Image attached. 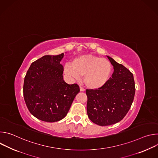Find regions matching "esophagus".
I'll use <instances>...</instances> for the list:
<instances>
[{
    "label": "esophagus",
    "mask_w": 158,
    "mask_h": 158,
    "mask_svg": "<svg viewBox=\"0 0 158 158\" xmlns=\"http://www.w3.org/2000/svg\"><path fill=\"white\" fill-rule=\"evenodd\" d=\"M80 91H82V92H84V91H85V89H84V88H83L82 87L80 86Z\"/></svg>",
    "instance_id": "34e87169"
}]
</instances>
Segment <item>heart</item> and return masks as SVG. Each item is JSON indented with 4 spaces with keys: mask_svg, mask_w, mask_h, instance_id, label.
<instances>
[{
    "mask_svg": "<svg viewBox=\"0 0 158 158\" xmlns=\"http://www.w3.org/2000/svg\"><path fill=\"white\" fill-rule=\"evenodd\" d=\"M64 70L67 75L77 81L84 76L87 87L98 89L108 81L112 72V65L106 58L91 54L81 55L75 57L71 64H66Z\"/></svg>",
    "mask_w": 158,
    "mask_h": 158,
    "instance_id": "b5f03b06",
    "label": "heart"
}]
</instances>
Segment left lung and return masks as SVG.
Segmentation results:
<instances>
[{
  "mask_svg": "<svg viewBox=\"0 0 158 158\" xmlns=\"http://www.w3.org/2000/svg\"><path fill=\"white\" fill-rule=\"evenodd\" d=\"M114 67L112 77L102 87L86 89L87 112L92 122L109 126L121 121L129 111L135 94L133 74L123 65L107 56Z\"/></svg>",
  "mask_w": 158,
  "mask_h": 158,
  "instance_id": "obj_1",
  "label": "left lung"
}]
</instances>
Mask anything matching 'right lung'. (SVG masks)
Masks as SVG:
<instances>
[{"mask_svg": "<svg viewBox=\"0 0 158 158\" xmlns=\"http://www.w3.org/2000/svg\"><path fill=\"white\" fill-rule=\"evenodd\" d=\"M64 53L44 56L32 62L24 78L23 93L26 106L36 118L49 123L62 119L80 91L77 84L63 79Z\"/></svg>", "mask_w": 158, "mask_h": 158, "instance_id": "obj_1", "label": "right lung"}]
</instances>
